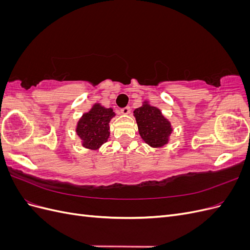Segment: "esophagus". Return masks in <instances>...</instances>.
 <instances>
[{
  "mask_svg": "<svg viewBox=\"0 0 250 250\" xmlns=\"http://www.w3.org/2000/svg\"><path fill=\"white\" fill-rule=\"evenodd\" d=\"M130 107L129 106H126V107H123L121 108V112L123 113V115H128V113H130Z\"/></svg>",
  "mask_w": 250,
  "mask_h": 250,
  "instance_id": "1",
  "label": "esophagus"
}]
</instances>
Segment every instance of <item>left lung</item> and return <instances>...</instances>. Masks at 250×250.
<instances>
[{
  "label": "left lung",
  "mask_w": 250,
  "mask_h": 250,
  "mask_svg": "<svg viewBox=\"0 0 250 250\" xmlns=\"http://www.w3.org/2000/svg\"><path fill=\"white\" fill-rule=\"evenodd\" d=\"M139 132L142 139L151 147H162L167 144L172 131L171 125L166 120L160 109L149 104L134 110Z\"/></svg>",
  "instance_id": "obj_1"
}]
</instances>
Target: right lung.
Returning a JSON list of instances; mask_svg holds the SVG:
<instances>
[{
    "label": "right lung",
    "mask_w": 250,
    "mask_h": 250,
    "mask_svg": "<svg viewBox=\"0 0 250 250\" xmlns=\"http://www.w3.org/2000/svg\"><path fill=\"white\" fill-rule=\"evenodd\" d=\"M115 116L111 108H104L96 104L84 113L77 126V133L83 141V146L98 149L109 137V121Z\"/></svg>",
    "instance_id": "right-lung-1"
}]
</instances>
